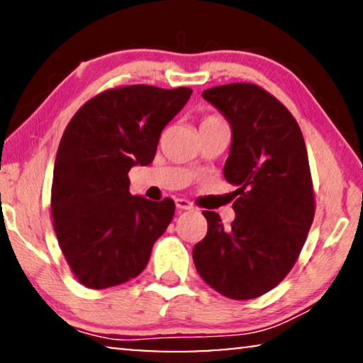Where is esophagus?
<instances>
[{"mask_svg":"<svg viewBox=\"0 0 363 363\" xmlns=\"http://www.w3.org/2000/svg\"><path fill=\"white\" fill-rule=\"evenodd\" d=\"M175 205H177V208L178 210H193V203L191 201H188V200H185V198H177L175 200Z\"/></svg>","mask_w":363,"mask_h":363,"instance_id":"esophagus-1","label":"esophagus"}]
</instances>
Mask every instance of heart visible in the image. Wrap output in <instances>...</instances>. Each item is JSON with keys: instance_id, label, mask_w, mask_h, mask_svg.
Masks as SVG:
<instances>
[{"instance_id": "b5f03b06", "label": "heart", "mask_w": 363, "mask_h": 363, "mask_svg": "<svg viewBox=\"0 0 363 363\" xmlns=\"http://www.w3.org/2000/svg\"><path fill=\"white\" fill-rule=\"evenodd\" d=\"M213 121H220V118H216V117H210V118H206V121H203V122H213Z\"/></svg>"}]
</instances>
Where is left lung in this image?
I'll return each mask as SVG.
<instances>
[{"instance_id":"8db88e82","label":"left lung","mask_w":363,"mask_h":363,"mask_svg":"<svg viewBox=\"0 0 363 363\" xmlns=\"http://www.w3.org/2000/svg\"><path fill=\"white\" fill-rule=\"evenodd\" d=\"M206 102L231 127L225 178L235 221L215 211L205 240L193 247L198 274L230 299H255L292 269L314 220V191L304 137L292 113L255 84L206 89Z\"/></svg>"}]
</instances>
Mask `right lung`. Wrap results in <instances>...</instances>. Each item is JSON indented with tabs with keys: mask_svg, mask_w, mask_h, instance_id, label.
Segmentation results:
<instances>
[{
	"mask_svg": "<svg viewBox=\"0 0 363 363\" xmlns=\"http://www.w3.org/2000/svg\"><path fill=\"white\" fill-rule=\"evenodd\" d=\"M191 89L128 86L99 94L64 130L54 163L51 213L62 255L79 282L107 289L145 269L175 215L170 198L128 191L132 167H145L160 133Z\"/></svg>",
	"mask_w": 363,
	"mask_h": 363,
	"instance_id": "obj_1",
	"label": "right lung"
}]
</instances>
